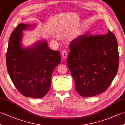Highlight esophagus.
Segmentation results:
<instances>
[{"instance_id": "1", "label": "esophagus", "mask_w": 125, "mask_h": 125, "mask_svg": "<svg viewBox=\"0 0 125 125\" xmlns=\"http://www.w3.org/2000/svg\"><path fill=\"white\" fill-rule=\"evenodd\" d=\"M62 57L64 58H66L67 56V52L66 50H63V51L62 52Z\"/></svg>"}]
</instances>
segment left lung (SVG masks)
<instances>
[{"instance_id":"8db88e82","label":"left lung","mask_w":125,"mask_h":125,"mask_svg":"<svg viewBox=\"0 0 125 125\" xmlns=\"http://www.w3.org/2000/svg\"><path fill=\"white\" fill-rule=\"evenodd\" d=\"M67 64L76 91L83 97L105 92L117 73L118 42L108 30L103 35L85 33L71 41Z\"/></svg>"}]
</instances>
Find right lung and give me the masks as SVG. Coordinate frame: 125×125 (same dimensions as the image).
I'll return each mask as SVG.
<instances>
[{
	"instance_id": "obj_1",
	"label": "right lung",
	"mask_w": 125,
	"mask_h": 125,
	"mask_svg": "<svg viewBox=\"0 0 125 125\" xmlns=\"http://www.w3.org/2000/svg\"><path fill=\"white\" fill-rule=\"evenodd\" d=\"M30 25L20 23L9 39L6 52L8 73L16 88L25 97L40 98L49 91L53 71L61 62L59 51L49 48L46 41L34 47L21 45L22 31Z\"/></svg>"
}]
</instances>
